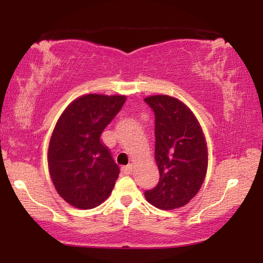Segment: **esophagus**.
Masks as SVG:
<instances>
[{
  "label": "esophagus",
  "mask_w": 263,
  "mask_h": 263,
  "mask_svg": "<svg viewBox=\"0 0 263 263\" xmlns=\"http://www.w3.org/2000/svg\"><path fill=\"white\" fill-rule=\"evenodd\" d=\"M131 172H132V164H127V166L122 167V173H123V174L128 175V174H131Z\"/></svg>",
  "instance_id": "esophagus-1"
}]
</instances>
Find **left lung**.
Segmentation results:
<instances>
[{
  "instance_id": "left-lung-1",
  "label": "left lung",
  "mask_w": 263,
  "mask_h": 263,
  "mask_svg": "<svg viewBox=\"0 0 263 263\" xmlns=\"http://www.w3.org/2000/svg\"><path fill=\"white\" fill-rule=\"evenodd\" d=\"M155 116V161L160 179L145 197L155 208L173 210L185 205L205 179L208 149L202 127L185 104L174 97L144 100Z\"/></svg>"
}]
</instances>
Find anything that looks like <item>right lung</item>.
I'll return each mask as SVG.
<instances>
[{
	"mask_svg": "<svg viewBox=\"0 0 263 263\" xmlns=\"http://www.w3.org/2000/svg\"><path fill=\"white\" fill-rule=\"evenodd\" d=\"M125 101L122 95H83L58 119L48 146V171L58 194L70 205L96 208L112 191L119 167L100 138Z\"/></svg>",
	"mask_w": 263,
	"mask_h": 263,
	"instance_id": "1",
	"label": "right lung"
}]
</instances>
